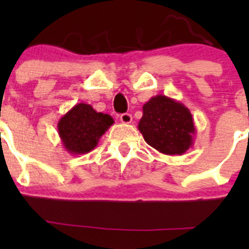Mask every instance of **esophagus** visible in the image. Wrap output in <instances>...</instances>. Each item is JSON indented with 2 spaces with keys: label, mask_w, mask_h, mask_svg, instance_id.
Returning <instances> with one entry per match:
<instances>
[{
  "label": "esophagus",
  "mask_w": 249,
  "mask_h": 249,
  "mask_svg": "<svg viewBox=\"0 0 249 249\" xmlns=\"http://www.w3.org/2000/svg\"><path fill=\"white\" fill-rule=\"evenodd\" d=\"M132 120V117L131 114H129V113H123L122 115H120V122L123 123V124H130Z\"/></svg>",
  "instance_id": "1"
}]
</instances>
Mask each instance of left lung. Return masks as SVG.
<instances>
[{
	"label": "left lung",
	"mask_w": 249,
	"mask_h": 249,
	"mask_svg": "<svg viewBox=\"0 0 249 249\" xmlns=\"http://www.w3.org/2000/svg\"><path fill=\"white\" fill-rule=\"evenodd\" d=\"M142 109L139 130L150 147L166 155H182L193 147L196 134L194 119L182 102L157 95Z\"/></svg>",
	"instance_id": "8db88e82"
}]
</instances>
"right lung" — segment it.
<instances>
[{
    "label": "right lung",
    "mask_w": 249,
    "mask_h": 249,
    "mask_svg": "<svg viewBox=\"0 0 249 249\" xmlns=\"http://www.w3.org/2000/svg\"><path fill=\"white\" fill-rule=\"evenodd\" d=\"M113 123L110 115L80 102L60 118L57 131L65 149L70 154L79 155L91 152Z\"/></svg>",
    "instance_id": "add662e5"
}]
</instances>
